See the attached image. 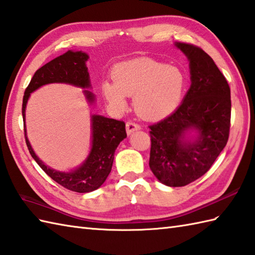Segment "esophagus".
Wrapping results in <instances>:
<instances>
[{
	"mask_svg": "<svg viewBox=\"0 0 255 255\" xmlns=\"http://www.w3.org/2000/svg\"><path fill=\"white\" fill-rule=\"evenodd\" d=\"M139 129H140V125L137 124L136 122L129 121L126 123V130H127L128 134H130L131 132L136 131V130H139Z\"/></svg>",
	"mask_w": 255,
	"mask_h": 255,
	"instance_id": "obj_1",
	"label": "esophagus"
}]
</instances>
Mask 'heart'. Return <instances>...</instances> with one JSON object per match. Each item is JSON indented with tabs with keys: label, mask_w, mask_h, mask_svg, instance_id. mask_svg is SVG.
<instances>
[{
	"label": "heart",
	"mask_w": 255,
	"mask_h": 255,
	"mask_svg": "<svg viewBox=\"0 0 255 255\" xmlns=\"http://www.w3.org/2000/svg\"><path fill=\"white\" fill-rule=\"evenodd\" d=\"M114 82L104 81L102 93L116 111L126 107V95H134V108L140 115L161 118L180 104L187 80L180 68L150 58H138L118 63L113 69Z\"/></svg>",
	"instance_id": "heart-1"
}]
</instances>
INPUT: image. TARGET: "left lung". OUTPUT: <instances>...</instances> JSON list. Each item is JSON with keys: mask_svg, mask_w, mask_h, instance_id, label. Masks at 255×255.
Instances as JSON below:
<instances>
[{"mask_svg": "<svg viewBox=\"0 0 255 255\" xmlns=\"http://www.w3.org/2000/svg\"><path fill=\"white\" fill-rule=\"evenodd\" d=\"M176 47L189 60L192 84L174 113L150 125L151 171L171 187H181L203 176L228 142L231 119L230 88L225 75L202 48L186 42ZM189 128L200 133L185 142Z\"/></svg>", "mask_w": 255, "mask_h": 255, "instance_id": "obj_1", "label": "left lung"}]
</instances>
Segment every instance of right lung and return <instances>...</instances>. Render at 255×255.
<instances>
[{"label":"right lung","instance_id":"add662e5","mask_svg":"<svg viewBox=\"0 0 255 255\" xmlns=\"http://www.w3.org/2000/svg\"><path fill=\"white\" fill-rule=\"evenodd\" d=\"M89 56L82 51H68L64 55L53 59L38 69L27 86L23 97L24 133L29 153L42 170L53 181L69 191L77 193H89L99 188L110 175L114 153L119 142L127 137L125 123L123 121L106 118L104 116H92V150L89 158L79 169L70 173L58 172L44 164L35 154L26 136L25 108L31 92L48 83H68L81 88H89L90 77L85 61ZM89 102L94 101V95L90 91H84Z\"/></svg>","mask_w":255,"mask_h":255}]
</instances>
